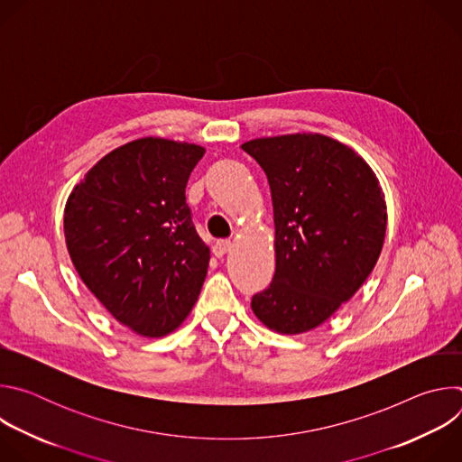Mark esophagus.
I'll return each mask as SVG.
<instances>
[{
    "instance_id": "esophagus-1",
    "label": "esophagus",
    "mask_w": 462,
    "mask_h": 462,
    "mask_svg": "<svg viewBox=\"0 0 462 462\" xmlns=\"http://www.w3.org/2000/svg\"><path fill=\"white\" fill-rule=\"evenodd\" d=\"M230 248H232V243L228 239H221V241H216V245L212 246V252L217 257H223L226 252H230Z\"/></svg>"
}]
</instances>
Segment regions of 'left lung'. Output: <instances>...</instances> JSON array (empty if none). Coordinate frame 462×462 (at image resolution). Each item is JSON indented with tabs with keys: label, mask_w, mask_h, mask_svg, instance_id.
Returning <instances> with one entry per match:
<instances>
[{
	"label": "left lung",
	"mask_w": 462,
	"mask_h": 462,
	"mask_svg": "<svg viewBox=\"0 0 462 462\" xmlns=\"http://www.w3.org/2000/svg\"><path fill=\"white\" fill-rule=\"evenodd\" d=\"M241 148L269 179L276 226V273L250 307L271 331L307 333L374 269L387 225L382 186L355 150L319 134L254 139Z\"/></svg>",
	"instance_id": "obj_1"
}]
</instances>
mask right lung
Segmentation results:
<instances>
[{"instance_id": "right-lung-1", "label": "right lung", "mask_w": 462, "mask_h": 462, "mask_svg": "<svg viewBox=\"0 0 462 462\" xmlns=\"http://www.w3.org/2000/svg\"><path fill=\"white\" fill-rule=\"evenodd\" d=\"M203 155L197 144L131 141L102 157L65 203V245L79 276L141 337L175 331L205 283L210 248L184 195Z\"/></svg>"}]
</instances>
